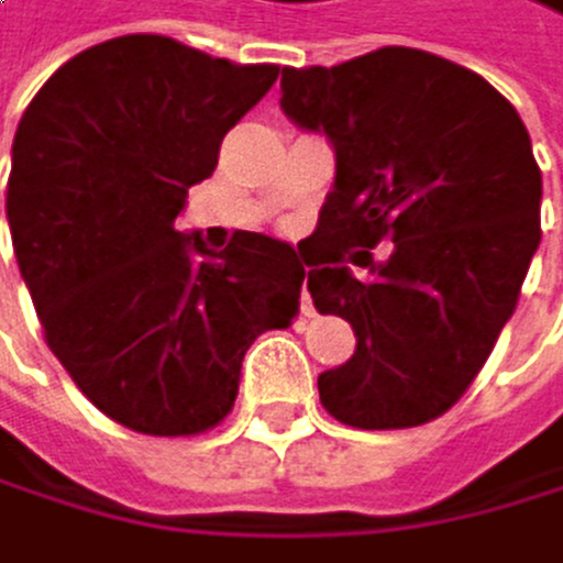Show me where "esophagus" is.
Wrapping results in <instances>:
<instances>
[{"label":"esophagus","mask_w":563,"mask_h":563,"mask_svg":"<svg viewBox=\"0 0 563 563\" xmlns=\"http://www.w3.org/2000/svg\"><path fill=\"white\" fill-rule=\"evenodd\" d=\"M300 311H305V314H311V311H314V305H311V294H308V284L300 287Z\"/></svg>","instance_id":"34e87169"}]
</instances>
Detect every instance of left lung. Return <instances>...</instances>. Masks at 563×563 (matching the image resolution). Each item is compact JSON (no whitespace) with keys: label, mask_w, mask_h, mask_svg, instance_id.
<instances>
[{"label":"left lung","mask_w":563,"mask_h":563,"mask_svg":"<svg viewBox=\"0 0 563 563\" xmlns=\"http://www.w3.org/2000/svg\"><path fill=\"white\" fill-rule=\"evenodd\" d=\"M279 92L335 148L305 263L314 308L353 324L356 353L318 377L321 405L353 429L440 419L492 356L540 245L526 123L477 71L415 47L284 68ZM380 241L396 245L374 264Z\"/></svg>","instance_id":"left-lung-1"}]
</instances>
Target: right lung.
I'll use <instances>...</instances> for the list:
<instances>
[{
    "instance_id": "obj_1",
    "label": "right lung",
    "mask_w": 563,
    "mask_h": 563,
    "mask_svg": "<svg viewBox=\"0 0 563 563\" xmlns=\"http://www.w3.org/2000/svg\"><path fill=\"white\" fill-rule=\"evenodd\" d=\"M276 75L128 33L65 62L16 128L5 218L44 339L134 432L213 429L239 398L245 350L300 308L294 245L234 231L218 255L176 231L189 186Z\"/></svg>"
}]
</instances>
